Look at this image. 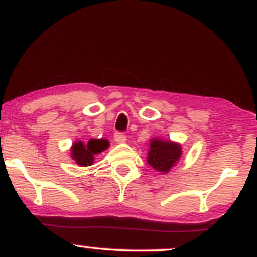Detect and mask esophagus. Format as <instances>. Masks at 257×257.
<instances>
[{
	"label": "esophagus",
	"mask_w": 257,
	"mask_h": 257,
	"mask_svg": "<svg viewBox=\"0 0 257 257\" xmlns=\"http://www.w3.org/2000/svg\"><path fill=\"white\" fill-rule=\"evenodd\" d=\"M114 140H116L117 143H124L126 140V137L124 135V133L116 132V134H114Z\"/></svg>",
	"instance_id": "34e87169"
}]
</instances>
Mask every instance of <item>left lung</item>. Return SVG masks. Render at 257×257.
Here are the masks:
<instances>
[{
    "instance_id": "8db88e82",
    "label": "left lung",
    "mask_w": 257,
    "mask_h": 257,
    "mask_svg": "<svg viewBox=\"0 0 257 257\" xmlns=\"http://www.w3.org/2000/svg\"><path fill=\"white\" fill-rule=\"evenodd\" d=\"M180 156H181V149L179 144L155 139L150 144L147 162L153 169L167 173L179 161Z\"/></svg>"
}]
</instances>
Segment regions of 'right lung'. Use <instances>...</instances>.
Here are the masks:
<instances>
[{
    "instance_id": "add662e5",
    "label": "right lung",
    "mask_w": 257,
    "mask_h": 257,
    "mask_svg": "<svg viewBox=\"0 0 257 257\" xmlns=\"http://www.w3.org/2000/svg\"><path fill=\"white\" fill-rule=\"evenodd\" d=\"M108 146V141L105 139H90L88 144L76 141L72 145V158L78 166L87 167L94 162V156L102 152Z\"/></svg>"
}]
</instances>
